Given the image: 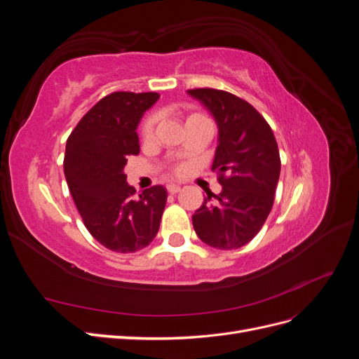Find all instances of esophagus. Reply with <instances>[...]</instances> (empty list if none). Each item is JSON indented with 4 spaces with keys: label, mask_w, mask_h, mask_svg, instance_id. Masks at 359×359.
<instances>
[{
    "label": "esophagus",
    "mask_w": 359,
    "mask_h": 359,
    "mask_svg": "<svg viewBox=\"0 0 359 359\" xmlns=\"http://www.w3.org/2000/svg\"><path fill=\"white\" fill-rule=\"evenodd\" d=\"M168 191L170 194H177V193L181 191V187L177 186V184H168Z\"/></svg>",
    "instance_id": "1"
}]
</instances>
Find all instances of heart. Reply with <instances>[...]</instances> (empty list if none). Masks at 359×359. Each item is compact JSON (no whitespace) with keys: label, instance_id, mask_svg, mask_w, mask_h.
<instances>
[{"label":"heart","instance_id":"b5f03b06","mask_svg":"<svg viewBox=\"0 0 359 359\" xmlns=\"http://www.w3.org/2000/svg\"><path fill=\"white\" fill-rule=\"evenodd\" d=\"M203 115L201 114H190L187 116V121H190V119H194V118H201ZM154 123H156V118L154 116H148L142 127H140V136H142V139H151V136H153V132H154Z\"/></svg>","mask_w":359,"mask_h":359}]
</instances>
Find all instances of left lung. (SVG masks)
<instances>
[{
	"instance_id": "8db88e82",
	"label": "left lung",
	"mask_w": 359,
	"mask_h": 359,
	"mask_svg": "<svg viewBox=\"0 0 359 359\" xmlns=\"http://www.w3.org/2000/svg\"><path fill=\"white\" fill-rule=\"evenodd\" d=\"M187 94L219 127L212 170L223 187L219 194L206 193L191 217L194 232L214 248H240L253 240L273 208L281 166L277 140L265 118L240 97L212 88Z\"/></svg>"
}]
</instances>
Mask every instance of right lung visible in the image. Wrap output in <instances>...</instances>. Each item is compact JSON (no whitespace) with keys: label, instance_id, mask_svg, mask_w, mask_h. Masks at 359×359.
Segmentation results:
<instances>
[{"label":"right lung","instance_id":"obj_1","mask_svg":"<svg viewBox=\"0 0 359 359\" xmlns=\"http://www.w3.org/2000/svg\"><path fill=\"white\" fill-rule=\"evenodd\" d=\"M157 93L118 91L95 103L67 139L64 175L88 232L106 248L133 253L154 240L168 193L147 189L135 199L124 166L139 154L136 128Z\"/></svg>","mask_w":359,"mask_h":359}]
</instances>
